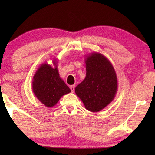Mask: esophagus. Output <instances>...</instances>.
<instances>
[{
	"label": "esophagus",
	"instance_id": "obj_1",
	"mask_svg": "<svg viewBox=\"0 0 155 155\" xmlns=\"http://www.w3.org/2000/svg\"><path fill=\"white\" fill-rule=\"evenodd\" d=\"M74 88H75L74 85H71V86L70 87V88H71L72 93H74Z\"/></svg>",
	"mask_w": 155,
	"mask_h": 155
}]
</instances>
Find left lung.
<instances>
[{"label":"left lung","instance_id":"left-lung-1","mask_svg":"<svg viewBox=\"0 0 155 155\" xmlns=\"http://www.w3.org/2000/svg\"><path fill=\"white\" fill-rule=\"evenodd\" d=\"M87 74L75 88V93L88 110L97 113L107 107L116 96L118 81L110 61L99 52L85 57Z\"/></svg>","mask_w":155,"mask_h":155}]
</instances>
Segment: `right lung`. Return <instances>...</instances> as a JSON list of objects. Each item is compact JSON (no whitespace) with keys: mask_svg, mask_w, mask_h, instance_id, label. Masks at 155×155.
<instances>
[{"mask_svg":"<svg viewBox=\"0 0 155 155\" xmlns=\"http://www.w3.org/2000/svg\"><path fill=\"white\" fill-rule=\"evenodd\" d=\"M52 64L54 67L47 62L39 66L32 81L35 97L48 108L54 107L63 95L71 91L60 77L56 58L52 60Z\"/></svg>","mask_w":155,"mask_h":155,"instance_id":"add662e5","label":"right lung"}]
</instances>
